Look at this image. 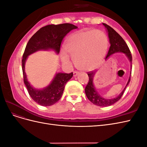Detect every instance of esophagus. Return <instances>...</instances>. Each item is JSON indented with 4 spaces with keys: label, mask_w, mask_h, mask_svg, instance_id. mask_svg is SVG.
I'll return each mask as SVG.
<instances>
[{
    "label": "esophagus",
    "mask_w": 147,
    "mask_h": 147,
    "mask_svg": "<svg viewBox=\"0 0 147 147\" xmlns=\"http://www.w3.org/2000/svg\"><path fill=\"white\" fill-rule=\"evenodd\" d=\"M78 74L79 72H77V71H75V72H74V77H77Z\"/></svg>",
    "instance_id": "34e87169"
}]
</instances>
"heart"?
I'll return each instance as SVG.
<instances>
[{"mask_svg":"<svg viewBox=\"0 0 147 147\" xmlns=\"http://www.w3.org/2000/svg\"><path fill=\"white\" fill-rule=\"evenodd\" d=\"M108 43L107 35L100 30H80L67 38L64 49L78 69L90 70L96 69L101 63ZM61 57L64 63H69V57L65 53H62Z\"/></svg>","mask_w":147,"mask_h":147,"instance_id":"heart-1","label":"heart"}]
</instances>
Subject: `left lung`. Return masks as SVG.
<instances>
[{"label":"left lung","mask_w":147,"mask_h":147,"mask_svg":"<svg viewBox=\"0 0 147 147\" xmlns=\"http://www.w3.org/2000/svg\"><path fill=\"white\" fill-rule=\"evenodd\" d=\"M106 29L107 32L108 34V36L109 38V42L110 44V47L108 52V54L105 57V60H107L109 57L112 55L117 53H124L127 57L128 60L129 61L131 64V70L132 69V55L131 54V51L127 47L126 43L124 40V39L120 36V35L115 31L112 28L105 23H102ZM96 74V72H91L90 73H88L89 77V82L86 85L84 91H85L86 95L88 99L90 100L92 104L99 107H107L110 106L116 103L120 99L123 94V92L128 85L129 83L131 80V70L130 72L129 78L127 81L126 86L124 87V90L120 94L114 98L107 99L102 96L99 93L97 92L94 84V77Z\"/></svg>","instance_id":"8db88e82"}]
</instances>
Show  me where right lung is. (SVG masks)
I'll return each instance as SVG.
<instances>
[{"mask_svg":"<svg viewBox=\"0 0 147 147\" xmlns=\"http://www.w3.org/2000/svg\"><path fill=\"white\" fill-rule=\"evenodd\" d=\"M77 26L69 23L50 24L40 29L31 37L26 47L22 59L24 82L30 96L42 106H50L58 101L63 95L66 83L73 77V73H56L51 83L42 89L35 88L28 82L25 72V64L29 55L40 50L54 51L57 55L63 38Z\"/></svg>","mask_w":147,"mask_h":147,"instance_id":"1","label":"right lung"}]
</instances>
